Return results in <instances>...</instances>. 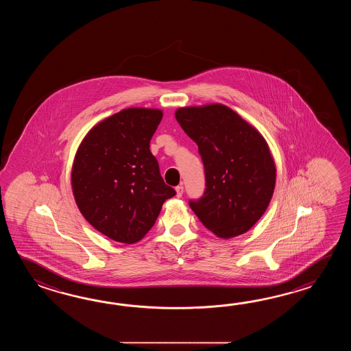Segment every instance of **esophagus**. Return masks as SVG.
<instances>
[{
	"instance_id": "1",
	"label": "esophagus",
	"mask_w": 351,
	"mask_h": 351,
	"mask_svg": "<svg viewBox=\"0 0 351 351\" xmlns=\"http://www.w3.org/2000/svg\"><path fill=\"white\" fill-rule=\"evenodd\" d=\"M183 191H184V189H183V186H176V192H177V197H178V198H180V197L183 195Z\"/></svg>"
}]
</instances>
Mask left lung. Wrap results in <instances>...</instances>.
I'll return each instance as SVG.
<instances>
[{"instance_id":"8db88e82","label":"left lung","mask_w":351,"mask_h":351,"mask_svg":"<svg viewBox=\"0 0 351 351\" xmlns=\"http://www.w3.org/2000/svg\"><path fill=\"white\" fill-rule=\"evenodd\" d=\"M176 119L198 145L206 192L189 202L203 226L219 239L246 233L269 207L276 165L261 133L223 104L183 106Z\"/></svg>"}]
</instances>
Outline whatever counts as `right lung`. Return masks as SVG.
Returning <instances> with one entry per match:
<instances>
[{"label": "right lung", "mask_w": 351, "mask_h": 351, "mask_svg": "<svg viewBox=\"0 0 351 351\" xmlns=\"http://www.w3.org/2000/svg\"><path fill=\"white\" fill-rule=\"evenodd\" d=\"M163 112L128 108L90 129L75 154L71 188L84 218L120 243H135L176 195L149 149Z\"/></svg>", "instance_id": "right-lung-1"}]
</instances>
